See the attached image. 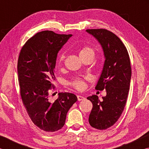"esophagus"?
Instances as JSON below:
<instances>
[{"label":"esophagus","mask_w":149,"mask_h":149,"mask_svg":"<svg viewBox=\"0 0 149 149\" xmlns=\"http://www.w3.org/2000/svg\"><path fill=\"white\" fill-rule=\"evenodd\" d=\"M77 97L78 101H81V100H83L85 99V98L84 97H82V96H81V95H77Z\"/></svg>","instance_id":"34e87169"}]
</instances>
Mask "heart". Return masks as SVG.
<instances>
[{"label":"heart","mask_w":149,"mask_h":149,"mask_svg":"<svg viewBox=\"0 0 149 149\" xmlns=\"http://www.w3.org/2000/svg\"><path fill=\"white\" fill-rule=\"evenodd\" d=\"M79 56L81 59H84L85 58H93L95 56V51L92 48L89 47H84L79 50ZM65 59V54L62 53L60 56L59 60L60 62L62 63ZM70 85L74 87L77 90H82L85 87V82L84 80L79 79V78H75L70 83Z\"/></svg>","instance_id":"1"}]
</instances>
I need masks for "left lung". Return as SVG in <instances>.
I'll list each match as a JSON object with an SVG mask.
<instances>
[{
    "label": "left lung",
    "mask_w": 149,
    "mask_h": 149,
    "mask_svg": "<svg viewBox=\"0 0 149 149\" xmlns=\"http://www.w3.org/2000/svg\"><path fill=\"white\" fill-rule=\"evenodd\" d=\"M101 46L104 62L95 89L107 90L100 100L98 96L88 97L93 104L89 122L98 130H106L119 119L124 109L132 77L130 56L127 49L116 35L104 29H87Z\"/></svg>",
    "instance_id": "obj_1"
}]
</instances>
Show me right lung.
<instances>
[{
  "instance_id": "obj_1",
  "label": "right lung",
  "mask_w": 149,
  "mask_h": 149,
  "mask_svg": "<svg viewBox=\"0 0 149 149\" xmlns=\"http://www.w3.org/2000/svg\"><path fill=\"white\" fill-rule=\"evenodd\" d=\"M72 36L52 31L37 33L24 45L18 58L17 75L22 102L34 124L47 132L61 129L68 112L77 100L70 93H59L54 102L49 100L58 52Z\"/></svg>"
}]
</instances>
